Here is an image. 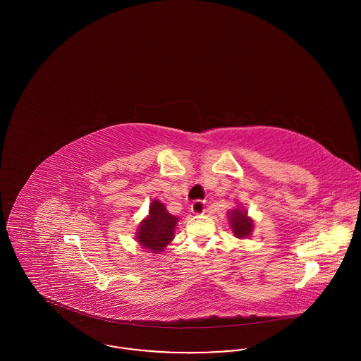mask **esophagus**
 <instances>
[{
  "label": "esophagus",
  "mask_w": 361,
  "mask_h": 361,
  "mask_svg": "<svg viewBox=\"0 0 361 361\" xmlns=\"http://www.w3.org/2000/svg\"><path fill=\"white\" fill-rule=\"evenodd\" d=\"M204 207H206L204 202H202V200H195V202L192 203V206H190V211H192L195 215H202V214H204Z\"/></svg>",
  "instance_id": "obj_1"
}]
</instances>
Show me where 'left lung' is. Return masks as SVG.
Wrapping results in <instances>:
<instances>
[{"mask_svg":"<svg viewBox=\"0 0 361 361\" xmlns=\"http://www.w3.org/2000/svg\"><path fill=\"white\" fill-rule=\"evenodd\" d=\"M228 226L235 238L245 240L252 237L255 230V221L247 215V211L243 207H237L227 212Z\"/></svg>","mask_w":361,"mask_h":361,"instance_id":"1","label":"left lung"}]
</instances>
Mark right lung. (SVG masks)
Returning a JSON list of instances; mask_svg holds the SVG:
<instances>
[{
  "label": "right lung",
  "instance_id": "add662e5",
  "mask_svg": "<svg viewBox=\"0 0 361 361\" xmlns=\"http://www.w3.org/2000/svg\"><path fill=\"white\" fill-rule=\"evenodd\" d=\"M178 218L168 212L165 204L154 199L147 216L139 224L135 233V240L143 252L159 255L174 240L176 226Z\"/></svg>",
  "mask_w": 361,
  "mask_h": 361
}]
</instances>
